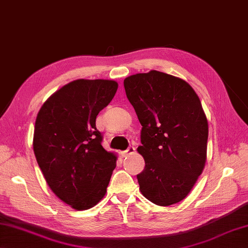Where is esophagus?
Listing matches in <instances>:
<instances>
[{
  "mask_svg": "<svg viewBox=\"0 0 248 248\" xmlns=\"http://www.w3.org/2000/svg\"><path fill=\"white\" fill-rule=\"evenodd\" d=\"M134 151H135L134 147H133V146H129L128 149L124 150V151L123 152V155H124V156H127V155H130L134 154Z\"/></svg>",
  "mask_w": 248,
  "mask_h": 248,
  "instance_id": "esophagus-1",
  "label": "esophagus"
}]
</instances>
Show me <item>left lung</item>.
Wrapping results in <instances>:
<instances>
[{"instance_id": "left-lung-1", "label": "left lung", "mask_w": 248, "mask_h": 248, "mask_svg": "<svg viewBox=\"0 0 248 248\" xmlns=\"http://www.w3.org/2000/svg\"><path fill=\"white\" fill-rule=\"evenodd\" d=\"M124 86L143 127L140 192L157 205L181 202L207 159L209 130L202 102L186 81L156 70L125 78Z\"/></svg>"}]
</instances>
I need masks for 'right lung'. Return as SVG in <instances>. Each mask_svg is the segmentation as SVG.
<instances>
[{
  "mask_svg": "<svg viewBox=\"0 0 248 248\" xmlns=\"http://www.w3.org/2000/svg\"><path fill=\"white\" fill-rule=\"evenodd\" d=\"M118 84L76 80L46 100L37 114L33 148L46 183L76 210L96 205L107 193L116 156L105 150L97 115L112 101Z\"/></svg>",
  "mask_w": 248,
  "mask_h": 248,
  "instance_id": "right-lung-1",
  "label": "right lung"
}]
</instances>
